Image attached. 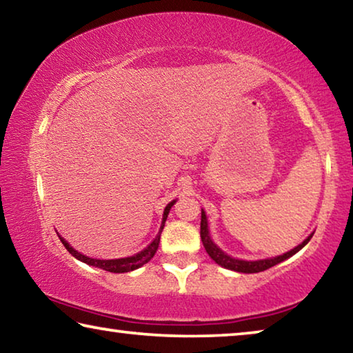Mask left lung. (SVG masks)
I'll return each mask as SVG.
<instances>
[{"mask_svg":"<svg viewBox=\"0 0 353 353\" xmlns=\"http://www.w3.org/2000/svg\"><path fill=\"white\" fill-rule=\"evenodd\" d=\"M313 234L310 235L305 241L302 244H299L297 248H294L290 252H286L283 255H279V256H274V259H266V260H256V261H244V260H238V259H232L227 254H224L223 250H221L216 244L212 241L210 235H208V225H207V216L204 210L201 213V240L202 244H204V248L207 250V254L212 256V259L221 265L223 268H227V270H232V271H236V272H246V274H252V272H261V271H266L270 270V268L279 265L280 261H283L286 259H290L291 255H294L296 252H299L305 244L312 240Z\"/></svg>","mask_w":353,"mask_h":353,"instance_id":"left-lung-1","label":"left lung"}]
</instances>
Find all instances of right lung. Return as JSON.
<instances>
[{
    "label": "right lung",
    "instance_id": "1",
    "mask_svg": "<svg viewBox=\"0 0 353 353\" xmlns=\"http://www.w3.org/2000/svg\"><path fill=\"white\" fill-rule=\"evenodd\" d=\"M174 202L176 201H172V202H170L168 205H166L165 212H163L162 227H160V232H159V235L155 236V240L151 244H149V246L145 250H141V252H139L137 255L128 256V259H118V260H97V259H90V256H85V255H82V254L77 252V250H74L67 241L63 240L61 235H59V238H61V241H62V244L65 246V249H67L68 252L74 256V259L81 260L83 263H87V265H90V266L99 268V270H104V271H109V272H115V274H121V272H129V271L139 270L140 266L146 265V263L152 259L154 254L157 252L159 243H160V234H162L165 221H166V218H168V213L171 210V207L174 205Z\"/></svg>",
    "mask_w": 353,
    "mask_h": 353
}]
</instances>
